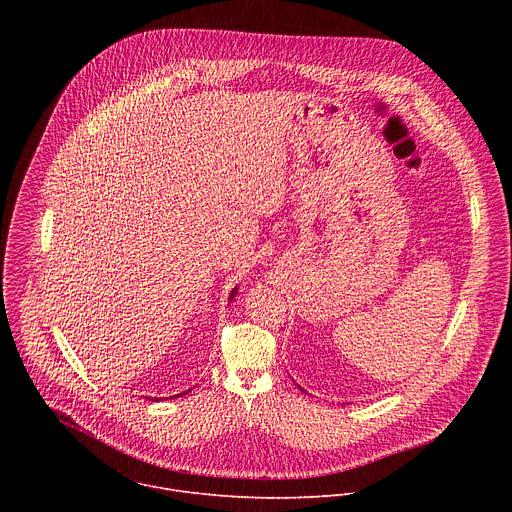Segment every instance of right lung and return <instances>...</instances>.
Returning <instances> with one entry per match:
<instances>
[{
	"label": "right lung",
	"mask_w": 512,
	"mask_h": 512,
	"mask_svg": "<svg viewBox=\"0 0 512 512\" xmlns=\"http://www.w3.org/2000/svg\"><path fill=\"white\" fill-rule=\"evenodd\" d=\"M235 294H237V289H233V291H231V298H229V300H231V302H233V298H235ZM186 393H188V391H186ZM180 395H182V393H180ZM176 397H178V395H176ZM148 399H150V397H148ZM170 399H172V397H170ZM152 401H154V399H152Z\"/></svg>",
	"instance_id": "1"
}]
</instances>
